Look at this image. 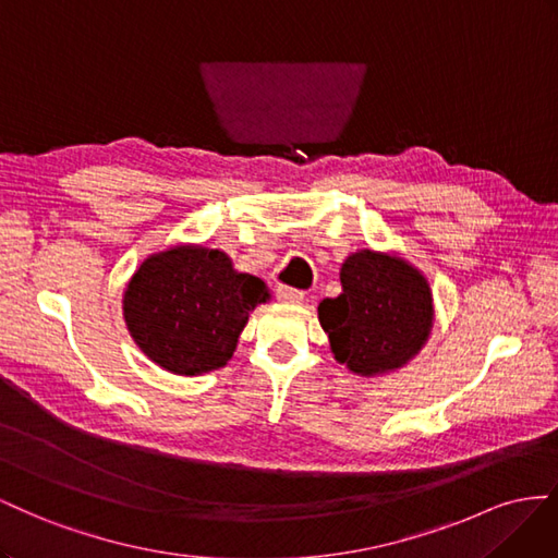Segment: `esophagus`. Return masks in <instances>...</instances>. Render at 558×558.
I'll list each match as a JSON object with an SVG mask.
<instances>
[{"instance_id": "obj_1", "label": "esophagus", "mask_w": 558, "mask_h": 558, "mask_svg": "<svg viewBox=\"0 0 558 558\" xmlns=\"http://www.w3.org/2000/svg\"><path fill=\"white\" fill-rule=\"evenodd\" d=\"M276 296L280 301H284V304H301V301H304V292L294 290V288H288V284H278Z\"/></svg>"}]
</instances>
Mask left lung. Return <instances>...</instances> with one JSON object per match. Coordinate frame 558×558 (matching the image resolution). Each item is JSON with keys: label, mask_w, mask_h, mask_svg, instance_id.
I'll return each instance as SVG.
<instances>
[{"label": "left lung", "mask_w": 558, "mask_h": 558, "mask_svg": "<svg viewBox=\"0 0 558 558\" xmlns=\"http://www.w3.org/2000/svg\"><path fill=\"white\" fill-rule=\"evenodd\" d=\"M343 292L317 306L339 362L369 376L402 367L433 327V294L407 262L372 250L355 252L341 268Z\"/></svg>", "instance_id": "left-lung-1"}]
</instances>
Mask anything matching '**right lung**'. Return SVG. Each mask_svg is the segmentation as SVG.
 <instances>
[{"label": "right lung", "mask_w": 558, "mask_h": 558, "mask_svg": "<svg viewBox=\"0 0 558 558\" xmlns=\"http://www.w3.org/2000/svg\"><path fill=\"white\" fill-rule=\"evenodd\" d=\"M266 299L264 280L235 274L225 252L172 247L137 268L123 315L149 360L194 376L225 367L250 311Z\"/></svg>", "instance_id": "obj_1"}]
</instances>
